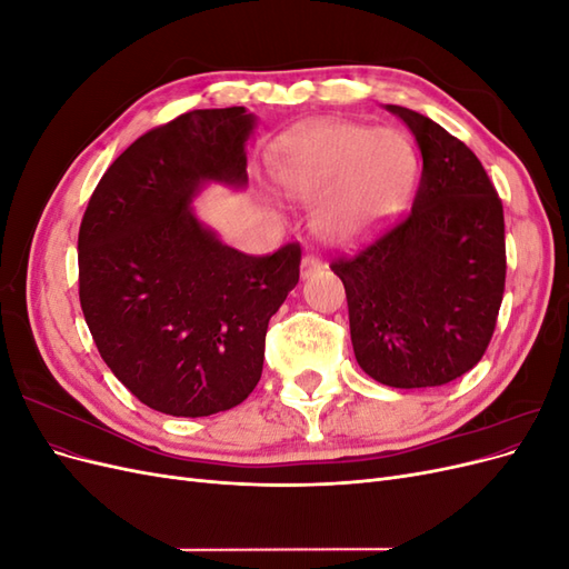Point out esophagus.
Returning a JSON list of instances; mask_svg holds the SVG:
<instances>
[{"label":"esophagus","mask_w":569,"mask_h":569,"mask_svg":"<svg viewBox=\"0 0 569 569\" xmlns=\"http://www.w3.org/2000/svg\"><path fill=\"white\" fill-rule=\"evenodd\" d=\"M320 270H322V261H320L316 253L303 256V261H301V274H303V278H311V274H316Z\"/></svg>","instance_id":"1"}]
</instances>
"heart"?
Listing matches in <instances>:
<instances>
[{"label":"heart","mask_w":569,"mask_h":569,"mask_svg":"<svg viewBox=\"0 0 569 569\" xmlns=\"http://www.w3.org/2000/svg\"><path fill=\"white\" fill-rule=\"evenodd\" d=\"M416 173L406 134L360 126H318L291 137L278 168L289 194L327 197L318 226L335 242H353L399 211Z\"/></svg>","instance_id":"heart-1"}]
</instances>
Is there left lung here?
I'll return each instance as SVG.
<instances>
[{"label": "left lung", "instance_id": "8db88e82", "mask_svg": "<svg viewBox=\"0 0 569 569\" xmlns=\"http://www.w3.org/2000/svg\"><path fill=\"white\" fill-rule=\"evenodd\" d=\"M422 176L410 211L330 268L347 289L358 366L396 389L449 385L472 370L506 289L503 203L458 137L403 107Z\"/></svg>", "mask_w": 569, "mask_h": 569}]
</instances>
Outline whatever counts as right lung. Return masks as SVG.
Masks as SVG:
<instances>
[{"label": "right lung", "mask_w": 569, "mask_h": 569, "mask_svg": "<svg viewBox=\"0 0 569 569\" xmlns=\"http://www.w3.org/2000/svg\"><path fill=\"white\" fill-rule=\"evenodd\" d=\"M244 107L197 109L120 153L84 209L80 306L111 372L144 406L203 418L261 380L268 320L299 282L301 244H220L189 211L206 180L247 182Z\"/></svg>", "instance_id": "1"}]
</instances>
